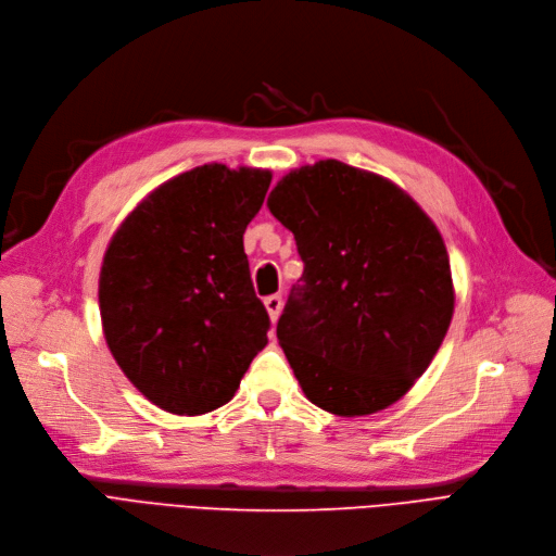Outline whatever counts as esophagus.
<instances>
[{
    "instance_id": "34e87169",
    "label": "esophagus",
    "mask_w": 556,
    "mask_h": 556,
    "mask_svg": "<svg viewBox=\"0 0 556 556\" xmlns=\"http://www.w3.org/2000/svg\"><path fill=\"white\" fill-rule=\"evenodd\" d=\"M264 307H267V312H269L271 324H276L278 316H280V309H282V299L280 296H267V299H264Z\"/></svg>"
}]
</instances>
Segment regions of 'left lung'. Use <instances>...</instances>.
<instances>
[{
	"label": "left lung",
	"instance_id": "obj_1",
	"mask_svg": "<svg viewBox=\"0 0 556 556\" xmlns=\"http://www.w3.org/2000/svg\"><path fill=\"white\" fill-rule=\"evenodd\" d=\"M267 207L305 262L276 330L305 399L346 418L401 401L455 312L434 222L393 180L334 157L285 174Z\"/></svg>",
	"mask_w": 556,
	"mask_h": 556
}]
</instances>
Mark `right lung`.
<instances>
[{
	"label": "right lung",
	"instance_id": "right-lung-1",
	"mask_svg": "<svg viewBox=\"0 0 556 556\" xmlns=\"http://www.w3.org/2000/svg\"><path fill=\"white\" fill-rule=\"evenodd\" d=\"M269 182V169L194 167L157 185L111 237L99 274L103 337L155 407L199 416L226 405L267 346L244 230Z\"/></svg>",
	"mask_w": 556,
	"mask_h": 556
}]
</instances>
